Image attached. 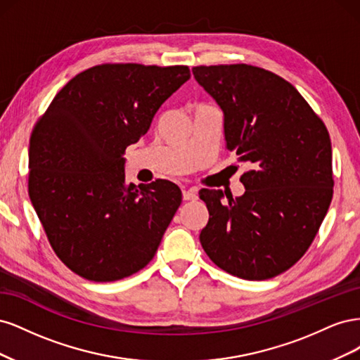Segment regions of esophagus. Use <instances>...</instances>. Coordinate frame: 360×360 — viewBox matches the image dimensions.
I'll use <instances>...</instances> for the list:
<instances>
[{"label": "esophagus", "mask_w": 360, "mask_h": 360, "mask_svg": "<svg viewBox=\"0 0 360 360\" xmlns=\"http://www.w3.org/2000/svg\"><path fill=\"white\" fill-rule=\"evenodd\" d=\"M197 188H189V189H183V200L184 201H191L197 198Z\"/></svg>", "instance_id": "34e87169"}]
</instances>
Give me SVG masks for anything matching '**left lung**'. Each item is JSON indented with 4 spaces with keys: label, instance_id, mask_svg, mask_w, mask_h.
Here are the masks:
<instances>
[{
    "label": "left lung",
    "instance_id": "left-lung-1",
    "mask_svg": "<svg viewBox=\"0 0 360 360\" xmlns=\"http://www.w3.org/2000/svg\"><path fill=\"white\" fill-rule=\"evenodd\" d=\"M224 112L225 148L254 168L240 177L242 197L202 189L209 222L200 242L230 275L263 281L307 252L333 195L328 129L281 76L249 64L192 69Z\"/></svg>",
    "mask_w": 360,
    "mask_h": 360
}]
</instances>
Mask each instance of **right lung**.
Returning a JSON list of instances; mask_svg holds the SVG:
<instances>
[{"label":"right lung","mask_w":360,"mask_h":360,"mask_svg":"<svg viewBox=\"0 0 360 360\" xmlns=\"http://www.w3.org/2000/svg\"><path fill=\"white\" fill-rule=\"evenodd\" d=\"M189 78L188 66L101 64L64 85L32 129L30 200L76 275L118 281L155 257L181 191L168 180L127 183L123 155Z\"/></svg>","instance_id":"obj_1"}]
</instances>
